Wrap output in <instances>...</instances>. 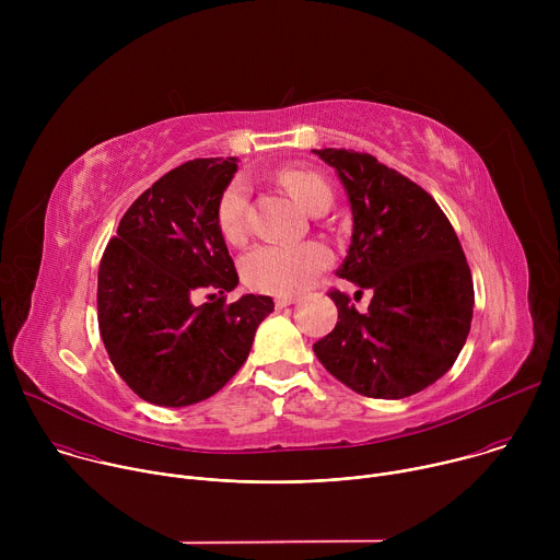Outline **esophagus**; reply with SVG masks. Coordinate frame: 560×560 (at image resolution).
<instances>
[{"instance_id":"34e87169","label":"esophagus","mask_w":560,"mask_h":560,"mask_svg":"<svg viewBox=\"0 0 560 560\" xmlns=\"http://www.w3.org/2000/svg\"><path fill=\"white\" fill-rule=\"evenodd\" d=\"M296 299L294 296H290V294H281V296H277L275 299V305L281 310V307H288V305H292Z\"/></svg>"}]
</instances>
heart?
Wrapping results in <instances>:
<instances>
[{
	"mask_svg": "<svg viewBox=\"0 0 560 560\" xmlns=\"http://www.w3.org/2000/svg\"><path fill=\"white\" fill-rule=\"evenodd\" d=\"M283 186L307 210L332 201L330 184L314 171L288 168L281 173ZM250 186L244 177H236L223 190L217 206V223L228 242H242L246 234V210ZM330 250L324 244L307 242L299 246L261 244L242 259V275L246 285L270 294H294L303 290L318 272L328 268Z\"/></svg>",
	"mask_w": 560,
	"mask_h": 560,
	"instance_id": "heart-1",
	"label": "heart"
}]
</instances>
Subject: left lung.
Returning a JSON list of instances; mask_svg holds the SVG:
<instances>
[{
    "label": "left lung",
    "mask_w": 560,
    "mask_h": 560,
    "mask_svg": "<svg viewBox=\"0 0 560 560\" xmlns=\"http://www.w3.org/2000/svg\"><path fill=\"white\" fill-rule=\"evenodd\" d=\"M337 171L352 238L337 277L372 292L368 312L332 290L339 322L314 354L350 389L406 398L456 361L471 324L474 285L458 236L439 203L368 152L312 150Z\"/></svg>",
    "instance_id": "1"
}]
</instances>
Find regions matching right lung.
<instances>
[{"mask_svg": "<svg viewBox=\"0 0 560 560\" xmlns=\"http://www.w3.org/2000/svg\"><path fill=\"white\" fill-rule=\"evenodd\" d=\"M236 156L192 159L154 182L121 217L100 264L97 316L106 352L143 401L186 408L219 392L275 310L264 294L225 303L238 283L217 223ZM208 291L211 303L194 299Z\"/></svg>", "mask_w": 560, "mask_h": 560, "instance_id": "1", "label": "right lung"}]
</instances>
